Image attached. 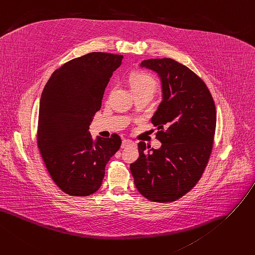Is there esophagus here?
Listing matches in <instances>:
<instances>
[{
	"label": "esophagus",
	"instance_id": "1",
	"mask_svg": "<svg viewBox=\"0 0 255 255\" xmlns=\"http://www.w3.org/2000/svg\"><path fill=\"white\" fill-rule=\"evenodd\" d=\"M133 144H134V142H133L132 140H130V139H123L122 144H121V147H122V148H125V147L130 146V145H133Z\"/></svg>",
	"mask_w": 255,
	"mask_h": 255
}]
</instances>
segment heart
Returning a JSON list of instances; mask_svg holds the SVG:
<instances>
[{
  "mask_svg": "<svg viewBox=\"0 0 255 255\" xmlns=\"http://www.w3.org/2000/svg\"><path fill=\"white\" fill-rule=\"evenodd\" d=\"M129 82L134 94L142 92L154 93L158 86L157 80L151 75L142 71H135L131 73Z\"/></svg>",
  "mask_w": 255,
  "mask_h": 255,
  "instance_id": "obj_1",
  "label": "heart"
}]
</instances>
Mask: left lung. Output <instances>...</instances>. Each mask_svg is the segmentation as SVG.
Returning <instances> with one entry per match:
<instances>
[{
  "mask_svg": "<svg viewBox=\"0 0 255 255\" xmlns=\"http://www.w3.org/2000/svg\"><path fill=\"white\" fill-rule=\"evenodd\" d=\"M158 74L162 101L151 117L162 142L155 149L138 143V159L130 165L138 192L154 202H171L191 191L208 163L216 126L213 98L189 67L171 59L141 61Z\"/></svg>",
  "mask_w": 255,
  "mask_h": 255,
  "instance_id": "obj_1",
  "label": "left lung"
}]
</instances>
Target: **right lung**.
<instances>
[{
    "label": "right lung",
    "mask_w": 255,
    "mask_h": 255,
    "mask_svg": "<svg viewBox=\"0 0 255 255\" xmlns=\"http://www.w3.org/2000/svg\"><path fill=\"white\" fill-rule=\"evenodd\" d=\"M122 59L104 52L75 58L52 74L42 92L38 146L50 176L71 196L99 190L108 162L121 146L117 134L94 139L89 126Z\"/></svg>",
    "instance_id": "add662e5"
}]
</instances>
